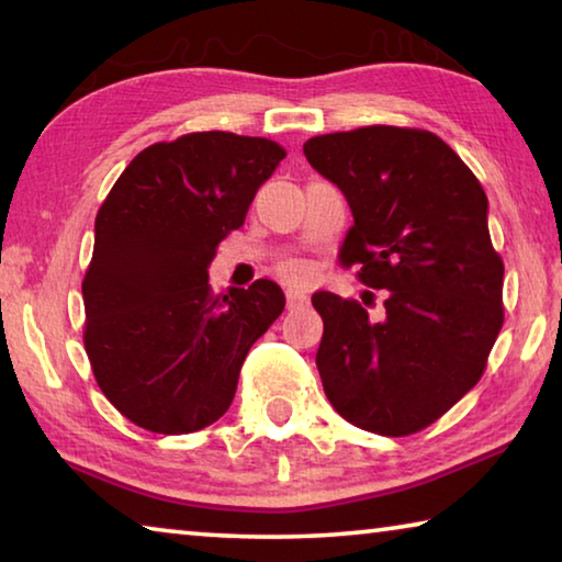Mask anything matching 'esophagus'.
<instances>
[{"instance_id": "34e87169", "label": "esophagus", "mask_w": 562, "mask_h": 562, "mask_svg": "<svg viewBox=\"0 0 562 562\" xmlns=\"http://www.w3.org/2000/svg\"><path fill=\"white\" fill-rule=\"evenodd\" d=\"M302 304H307V294L302 290H288V310L302 307Z\"/></svg>"}]
</instances>
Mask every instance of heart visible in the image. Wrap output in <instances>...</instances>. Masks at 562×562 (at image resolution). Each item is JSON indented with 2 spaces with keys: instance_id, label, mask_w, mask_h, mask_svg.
<instances>
[{
  "instance_id": "obj_1",
  "label": "heart",
  "mask_w": 562,
  "mask_h": 562,
  "mask_svg": "<svg viewBox=\"0 0 562 562\" xmlns=\"http://www.w3.org/2000/svg\"><path fill=\"white\" fill-rule=\"evenodd\" d=\"M307 265H302V262H290V265H284V270H282V274L288 280H302V278H307Z\"/></svg>"
}]
</instances>
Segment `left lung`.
Masks as SVG:
<instances>
[{"mask_svg": "<svg viewBox=\"0 0 562 562\" xmlns=\"http://www.w3.org/2000/svg\"><path fill=\"white\" fill-rule=\"evenodd\" d=\"M345 193L355 225L341 265L384 290V317L315 292L317 369L329 404L364 431L408 436L479 384L503 327V260L471 168L422 128L364 126L304 144Z\"/></svg>", "mask_w": 562, "mask_h": 562, "instance_id": "obj_1", "label": "left lung"}]
</instances>
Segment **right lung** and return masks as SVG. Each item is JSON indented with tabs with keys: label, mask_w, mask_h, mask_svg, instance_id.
<instances>
[{
	"label": "right lung",
	"mask_w": 562,
	"mask_h": 562,
	"mask_svg": "<svg viewBox=\"0 0 562 562\" xmlns=\"http://www.w3.org/2000/svg\"><path fill=\"white\" fill-rule=\"evenodd\" d=\"M284 158L268 138L188 133L131 160L99 207L83 347L140 429L193 434L233 404L247 351L284 310L272 280L213 294L207 265Z\"/></svg>",
	"instance_id": "add662e5"
}]
</instances>
